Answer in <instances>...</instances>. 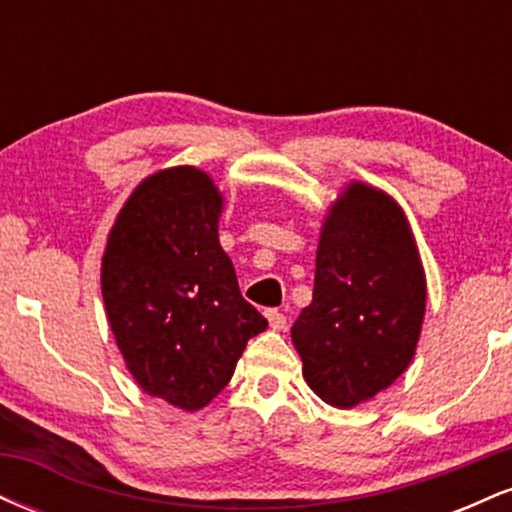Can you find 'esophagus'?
<instances>
[{"label": "esophagus", "mask_w": 512, "mask_h": 512, "mask_svg": "<svg viewBox=\"0 0 512 512\" xmlns=\"http://www.w3.org/2000/svg\"><path fill=\"white\" fill-rule=\"evenodd\" d=\"M267 320H269V327H272V330H284L286 327V315L281 313V310H267Z\"/></svg>", "instance_id": "obj_1"}]
</instances>
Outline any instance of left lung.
Returning <instances> with one entry per match:
<instances>
[{
	"label": "left lung",
	"mask_w": 512,
	"mask_h": 512,
	"mask_svg": "<svg viewBox=\"0 0 512 512\" xmlns=\"http://www.w3.org/2000/svg\"><path fill=\"white\" fill-rule=\"evenodd\" d=\"M424 310L426 281L402 209L354 182L327 216L313 303L291 327L315 395L349 409L395 383L414 356Z\"/></svg>",
	"instance_id": "1"
}]
</instances>
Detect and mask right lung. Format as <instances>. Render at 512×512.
I'll list each match as a JSON object with an SVG mask.
<instances>
[{
  "label": "right lung",
  "mask_w": 512,
  "mask_h": 512,
  "mask_svg": "<svg viewBox=\"0 0 512 512\" xmlns=\"http://www.w3.org/2000/svg\"><path fill=\"white\" fill-rule=\"evenodd\" d=\"M221 195L202 170H161L134 190L103 255L115 342L144 392L195 411L231 380L267 330L219 245Z\"/></svg>",
  "instance_id": "right-lung-1"
}]
</instances>
